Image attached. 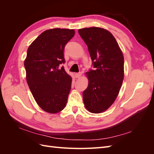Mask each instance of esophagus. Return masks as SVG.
<instances>
[{"label":"esophagus","instance_id":"1","mask_svg":"<svg viewBox=\"0 0 154 154\" xmlns=\"http://www.w3.org/2000/svg\"><path fill=\"white\" fill-rule=\"evenodd\" d=\"M81 76H82V72H78V73H76V74H75V77H76V78H80Z\"/></svg>","mask_w":154,"mask_h":154}]
</instances>
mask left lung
Listing matches in <instances>:
<instances>
[{
    "instance_id": "obj_1",
    "label": "left lung",
    "mask_w": 154,
    "mask_h": 154,
    "mask_svg": "<svg viewBox=\"0 0 154 154\" xmlns=\"http://www.w3.org/2000/svg\"><path fill=\"white\" fill-rule=\"evenodd\" d=\"M88 47L94 69L86 72L88 85L83 92L86 109L98 114L108 109L117 97L124 78V57L111 32L101 27L78 30Z\"/></svg>"
}]
</instances>
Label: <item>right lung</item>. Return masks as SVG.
<instances>
[{
  "mask_svg": "<svg viewBox=\"0 0 154 154\" xmlns=\"http://www.w3.org/2000/svg\"><path fill=\"white\" fill-rule=\"evenodd\" d=\"M74 29L55 28L44 31L32 42L24 61L26 80L36 102L51 114L62 110L71 91L72 78L63 67L65 46Z\"/></svg>",
  "mask_w": 154,
  "mask_h": 154,
  "instance_id": "right-lung-1",
  "label": "right lung"
}]
</instances>
